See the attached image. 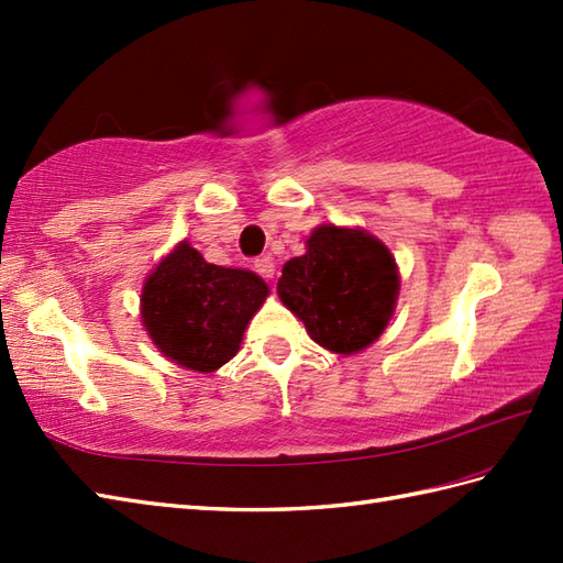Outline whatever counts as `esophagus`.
Instances as JSON below:
<instances>
[{"label": "esophagus", "mask_w": 563, "mask_h": 563, "mask_svg": "<svg viewBox=\"0 0 563 563\" xmlns=\"http://www.w3.org/2000/svg\"><path fill=\"white\" fill-rule=\"evenodd\" d=\"M254 268H256V273L261 275L263 280H273V275H275V263H273V258H271V256H261V258H256Z\"/></svg>", "instance_id": "34e87169"}]
</instances>
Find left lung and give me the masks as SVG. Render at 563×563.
<instances>
[{"label":"left lung","instance_id":"1","mask_svg":"<svg viewBox=\"0 0 563 563\" xmlns=\"http://www.w3.org/2000/svg\"><path fill=\"white\" fill-rule=\"evenodd\" d=\"M278 297L321 349L353 355L389 324L399 297L397 261L365 230L321 224L305 254L283 266Z\"/></svg>","mask_w":563,"mask_h":563}]
</instances>
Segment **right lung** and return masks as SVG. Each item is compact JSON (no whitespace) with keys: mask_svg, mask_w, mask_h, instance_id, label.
<instances>
[{"mask_svg":"<svg viewBox=\"0 0 563 563\" xmlns=\"http://www.w3.org/2000/svg\"><path fill=\"white\" fill-rule=\"evenodd\" d=\"M266 297L268 285L256 273L214 266L181 242L145 280L142 324L172 363L214 373L236 355Z\"/></svg>","mask_w":563,"mask_h":563,"instance_id":"add662e5","label":"right lung"}]
</instances>
